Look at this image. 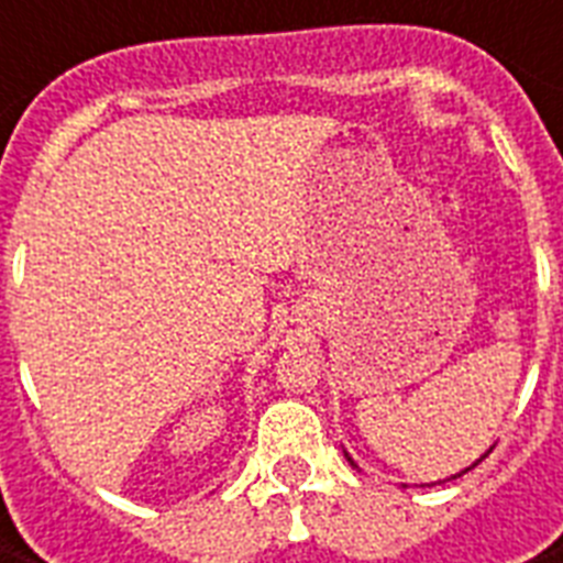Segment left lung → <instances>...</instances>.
I'll list each match as a JSON object with an SVG mask.
<instances>
[{
	"label": "left lung",
	"instance_id": "left-lung-1",
	"mask_svg": "<svg viewBox=\"0 0 563 563\" xmlns=\"http://www.w3.org/2000/svg\"><path fill=\"white\" fill-rule=\"evenodd\" d=\"M488 453H490V450H485V455H479V459H476V462H473L471 467H464L462 473H455V476H450V479H459V476H464V473H467V471H473V467H476V464H479V462H485V459H488ZM344 459H347V462H351V467H356V471H360V464L353 462L351 455L344 453ZM450 479H444V482H450ZM429 485H441V482H429ZM429 485H420V488H429ZM402 488H406V485H402Z\"/></svg>",
	"mask_w": 563,
	"mask_h": 563
}]
</instances>
